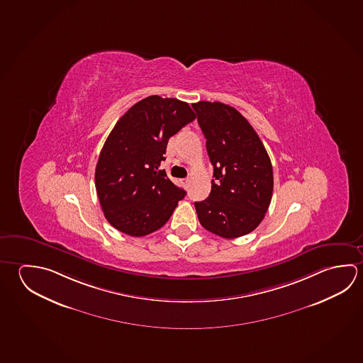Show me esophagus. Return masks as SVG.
<instances>
[{
  "mask_svg": "<svg viewBox=\"0 0 363 363\" xmlns=\"http://www.w3.org/2000/svg\"><path fill=\"white\" fill-rule=\"evenodd\" d=\"M181 184H182V186H184V187H187V186H189V184H190V179H181Z\"/></svg>",
  "mask_w": 363,
  "mask_h": 363,
  "instance_id": "1",
  "label": "esophagus"
}]
</instances>
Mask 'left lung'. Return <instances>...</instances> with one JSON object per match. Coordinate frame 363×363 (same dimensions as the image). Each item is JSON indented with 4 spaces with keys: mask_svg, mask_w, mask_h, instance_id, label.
<instances>
[{
    "mask_svg": "<svg viewBox=\"0 0 363 363\" xmlns=\"http://www.w3.org/2000/svg\"><path fill=\"white\" fill-rule=\"evenodd\" d=\"M214 167L209 197L195 203L203 228L223 238L252 232L269 209L273 167L259 135L237 109L220 102L192 104Z\"/></svg>",
    "mask_w": 363,
    "mask_h": 363,
    "instance_id": "1",
    "label": "left lung"
}]
</instances>
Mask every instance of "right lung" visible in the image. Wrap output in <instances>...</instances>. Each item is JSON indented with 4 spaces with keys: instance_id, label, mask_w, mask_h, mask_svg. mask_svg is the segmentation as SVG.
I'll return each mask as SVG.
<instances>
[{
    "instance_id": "add662e5",
    "label": "right lung",
    "mask_w": 363,
    "mask_h": 363,
    "mask_svg": "<svg viewBox=\"0 0 363 363\" xmlns=\"http://www.w3.org/2000/svg\"><path fill=\"white\" fill-rule=\"evenodd\" d=\"M195 118L187 103L150 96L117 121L96 168V194L112 227L143 237L168 222L186 191L158 167L169 138Z\"/></svg>"
}]
</instances>
